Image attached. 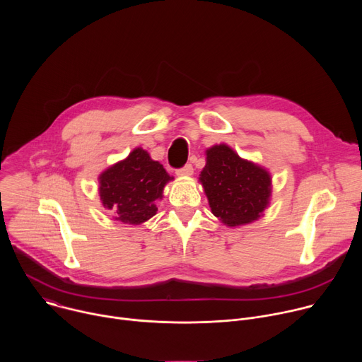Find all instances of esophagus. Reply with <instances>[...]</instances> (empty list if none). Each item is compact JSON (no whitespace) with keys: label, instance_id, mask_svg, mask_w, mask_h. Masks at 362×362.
Masks as SVG:
<instances>
[{"label":"esophagus","instance_id":"1","mask_svg":"<svg viewBox=\"0 0 362 362\" xmlns=\"http://www.w3.org/2000/svg\"><path fill=\"white\" fill-rule=\"evenodd\" d=\"M192 173H193V166H192L190 163H187V165H185L183 168H180V169L176 170V175H177V176H190Z\"/></svg>","mask_w":362,"mask_h":362}]
</instances>
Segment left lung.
<instances>
[{
	"label": "left lung",
	"instance_id": "obj_1",
	"mask_svg": "<svg viewBox=\"0 0 362 362\" xmlns=\"http://www.w3.org/2000/svg\"><path fill=\"white\" fill-rule=\"evenodd\" d=\"M206 156L199 180L212 214L228 226L250 223L259 218L269 203V173L240 159L226 144L211 147Z\"/></svg>",
	"mask_w": 362,
	"mask_h": 362
}]
</instances>
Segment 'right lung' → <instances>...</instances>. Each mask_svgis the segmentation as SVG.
Wrapping results in <instances>:
<instances>
[{"label":"right lung","mask_w":362,"mask_h":362,"mask_svg":"<svg viewBox=\"0 0 362 362\" xmlns=\"http://www.w3.org/2000/svg\"><path fill=\"white\" fill-rule=\"evenodd\" d=\"M98 179L103 206L116 212V221L139 225L156 215V200L162 199L165 185L173 177L137 147Z\"/></svg>","instance_id":"obj_1"}]
</instances>
